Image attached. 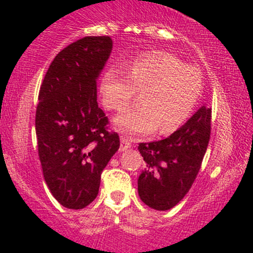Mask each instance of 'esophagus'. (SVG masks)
<instances>
[{
	"label": "esophagus",
	"instance_id": "34e87169",
	"mask_svg": "<svg viewBox=\"0 0 253 253\" xmlns=\"http://www.w3.org/2000/svg\"><path fill=\"white\" fill-rule=\"evenodd\" d=\"M130 147H131V141H130L129 137L122 136L121 137V147H119V150L126 151L127 148H130Z\"/></svg>",
	"mask_w": 253,
	"mask_h": 253
}]
</instances>
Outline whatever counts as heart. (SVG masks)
<instances>
[{
	"label": "heart",
	"mask_w": 253,
	"mask_h": 253,
	"mask_svg": "<svg viewBox=\"0 0 253 253\" xmlns=\"http://www.w3.org/2000/svg\"><path fill=\"white\" fill-rule=\"evenodd\" d=\"M202 87L199 69L185 66L170 53L153 52L135 58L127 73L106 70L100 82V95L106 108L121 111L140 91L139 103L119 113L114 124L129 134H146L157 127L162 134H169L190 118Z\"/></svg>",
	"instance_id": "heart-1"
}]
</instances>
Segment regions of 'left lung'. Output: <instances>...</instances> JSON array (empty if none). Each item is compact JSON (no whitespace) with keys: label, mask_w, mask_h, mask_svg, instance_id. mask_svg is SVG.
<instances>
[{"label":"left lung","mask_w":253,"mask_h":253,"mask_svg":"<svg viewBox=\"0 0 253 253\" xmlns=\"http://www.w3.org/2000/svg\"><path fill=\"white\" fill-rule=\"evenodd\" d=\"M211 117L212 109L202 106L169 137L139 145L145 169L137 179V191L145 205L168 211L189 192L210 141Z\"/></svg>","instance_id":"left-lung-1"}]
</instances>
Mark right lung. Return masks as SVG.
I'll return each instance as SVG.
<instances>
[{"label":"right lung","instance_id":"add662e5","mask_svg":"<svg viewBox=\"0 0 253 253\" xmlns=\"http://www.w3.org/2000/svg\"><path fill=\"white\" fill-rule=\"evenodd\" d=\"M109 36H86L62 49L43 78L35 129L43 178L54 199L82 210L98 194L101 173L119 148L97 103V82L112 52Z\"/></svg>","mask_w":253,"mask_h":253}]
</instances>
